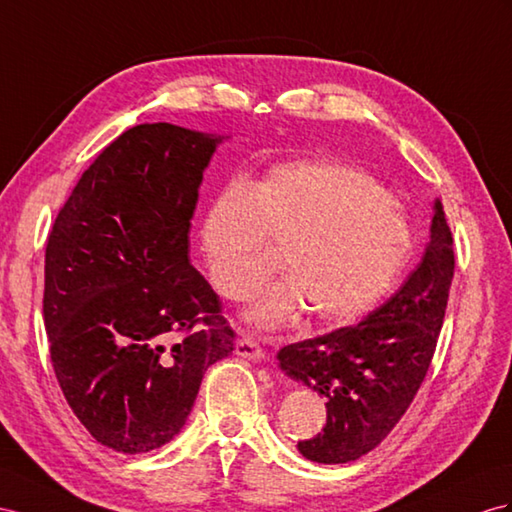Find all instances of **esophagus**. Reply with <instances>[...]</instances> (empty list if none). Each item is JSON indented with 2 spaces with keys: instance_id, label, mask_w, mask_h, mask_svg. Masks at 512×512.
<instances>
[{
  "instance_id": "esophagus-1",
  "label": "esophagus",
  "mask_w": 512,
  "mask_h": 512,
  "mask_svg": "<svg viewBox=\"0 0 512 512\" xmlns=\"http://www.w3.org/2000/svg\"><path fill=\"white\" fill-rule=\"evenodd\" d=\"M235 352H238L240 357H246L251 361H259L261 357H264V348H261L257 344V339L251 335H242L238 339V344H235Z\"/></svg>"
}]
</instances>
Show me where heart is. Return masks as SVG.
Returning a JSON list of instances; mask_svg holds the SVG:
<instances>
[{
    "label": "heart",
    "instance_id": "b5f03b06",
    "mask_svg": "<svg viewBox=\"0 0 512 512\" xmlns=\"http://www.w3.org/2000/svg\"><path fill=\"white\" fill-rule=\"evenodd\" d=\"M203 253L216 290L244 300L281 255L287 279L248 313L279 326L305 309L322 326L357 320L396 281L411 251V225L398 201L361 168L344 162L290 164L248 192L231 183L207 207Z\"/></svg>",
    "mask_w": 512,
    "mask_h": 512
}]
</instances>
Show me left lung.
Returning <instances> with one entry per match:
<instances>
[{
	"mask_svg": "<svg viewBox=\"0 0 512 512\" xmlns=\"http://www.w3.org/2000/svg\"><path fill=\"white\" fill-rule=\"evenodd\" d=\"M452 277V231L437 201L424 257L385 305L359 324L279 350L281 370L326 398V426L298 441L300 454L350 463L389 435L430 368Z\"/></svg>",
	"mask_w": 512,
	"mask_h": 512,
	"instance_id": "1",
	"label": "left lung"
}]
</instances>
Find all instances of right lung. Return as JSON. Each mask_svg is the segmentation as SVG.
<instances>
[{
    "mask_svg": "<svg viewBox=\"0 0 512 512\" xmlns=\"http://www.w3.org/2000/svg\"><path fill=\"white\" fill-rule=\"evenodd\" d=\"M220 138L170 123L110 142L60 207L43 316L60 389L99 443L173 439L209 365L233 350L218 294L190 266V220Z\"/></svg>",
    "mask_w": 512,
    "mask_h": 512,
    "instance_id": "obj_1",
    "label": "right lung"
}]
</instances>
